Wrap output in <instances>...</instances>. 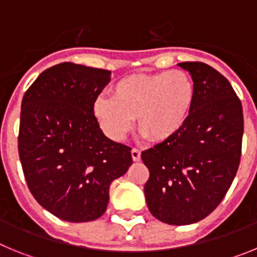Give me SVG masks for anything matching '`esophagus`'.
<instances>
[{
    "label": "esophagus",
    "instance_id": "obj_1",
    "mask_svg": "<svg viewBox=\"0 0 257 257\" xmlns=\"http://www.w3.org/2000/svg\"><path fill=\"white\" fill-rule=\"evenodd\" d=\"M140 156H142V153H140L139 149L134 148L133 151H131V157H133L134 162H138V161H140Z\"/></svg>",
    "mask_w": 257,
    "mask_h": 257
}]
</instances>
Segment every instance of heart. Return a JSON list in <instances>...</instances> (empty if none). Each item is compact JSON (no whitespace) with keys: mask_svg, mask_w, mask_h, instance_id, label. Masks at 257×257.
<instances>
[{"mask_svg":"<svg viewBox=\"0 0 257 257\" xmlns=\"http://www.w3.org/2000/svg\"><path fill=\"white\" fill-rule=\"evenodd\" d=\"M110 99L96 97L92 114L101 131L121 142L133 127L153 143L174 139L189 119L196 103V85L181 69L151 74H133L109 90Z\"/></svg>","mask_w":257,"mask_h":257,"instance_id":"heart-1","label":"heart"}]
</instances>
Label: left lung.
<instances>
[{
  "instance_id": "left-lung-1",
  "label": "left lung",
  "mask_w": 257,
  "mask_h": 257,
  "mask_svg": "<svg viewBox=\"0 0 257 257\" xmlns=\"http://www.w3.org/2000/svg\"><path fill=\"white\" fill-rule=\"evenodd\" d=\"M196 85V103L183 130L142 153L149 169V211L170 225L208 216L225 197L242 152L243 110L231 85L210 65L179 63Z\"/></svg>"
}]
</instances>
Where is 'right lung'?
<instances>
[{
	"mask_svg": "<svg viewBox=\"0 0 257 257\" xmlns=\"http://www.w3.org/2000/svg\"><path fill=\"white\" fill-rule=\"evenodd\" d=\"M109 81V70L61 63L42 72L23 96V172L36 201L65 221L100 217L112 181L133 165L131 148L108 139L92 114Z\"/></svg>",
	"mask_w": 257,
	"mask_h": 257,
	"instance_id": "1",
	"label": "right lung"
}]
</instances>
